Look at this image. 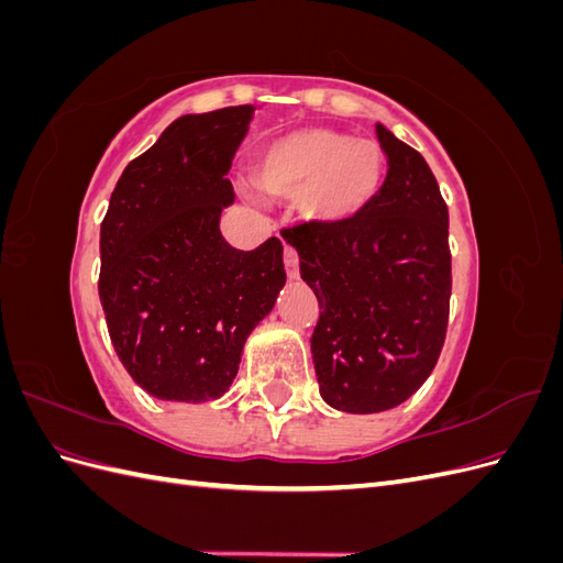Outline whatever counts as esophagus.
Here are the masks:
<instances>
[{
  "mask_svg": "<svg viewBox=\"0 0 563 563\" xmlns=\"http://www.w3.org/2000/svg\"><path fill=\"white\" fill-rule=\"evenodd\" d=\"M284 267L288 279H296L300 275V265H298V253L294 246H284Z\"/></svg>",
  "mask_w": 563,
  "mask_h": 563,
  "instance_id": "34e87169",
  "label": "esophagus"
}]
</instances>
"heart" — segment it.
<instances>
[{
  "label": "heart",
  "instance_id": "1",
  "mask_svg": "<svg viewBox=\"0 0 563 563\" xmlns=\"http://www.w3.org/2000/svg\"><path fill=\"white\" fill-rule=\"evenodd\" d=\"M387 168L380 143L345 131L305 126L261 147L253 178L272 197H296L314 225H343L376 199Z\"/></svg>",
  "mask_w": 563,
  "mask_h": 563
}]
</instances>
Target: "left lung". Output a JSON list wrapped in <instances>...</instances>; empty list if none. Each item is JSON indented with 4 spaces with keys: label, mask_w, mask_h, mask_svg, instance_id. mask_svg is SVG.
Segmentation results:
<instances>
[{
    "label": "left lung",
    "mask_w": 563,
    "mask_h": 563,
    "mask_svg": "<svg viewBox=\"0 0 563 563\" xmlns=\"http://www.w3.org/2000/svg\"><path fill=\"white\" fill-rule=\"evenodd\" d=\"M387 178L343 225L302 223L288 244L319 300L310 338L319 395L347 413L395 408L428 380L451 300L449 209L418 150L376 126Z\"/></svg>",
    "instance_id": "left-lung-1"
}]
</instances>
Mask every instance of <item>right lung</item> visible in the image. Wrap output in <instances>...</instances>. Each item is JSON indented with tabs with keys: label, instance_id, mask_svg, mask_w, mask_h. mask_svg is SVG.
Instances as JSON below:
<instances>
[{
	"label": "right lung",
	"instance_id": "obj_1",
	"mask_svg": "<svg viewBox=\"0 0 563 563\" xmlns=\"http://www.w3.org/2000/svg\"><path fill=\"white\" fill-rule=\"evenodd\" d=\"M253 106L178 117L129 162L100 225V279L110 340L152 397L209 401L240 371L249 333L286 284L277 236L232 249L220 213L225 178Z\"/></svg>",
	"mask_w": 563,
	"mask_h": 563
}]
</instances>
